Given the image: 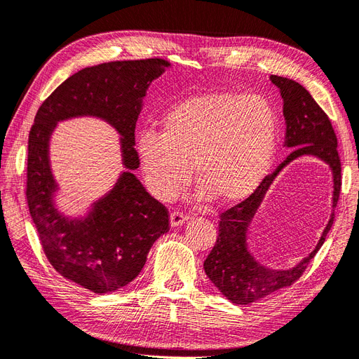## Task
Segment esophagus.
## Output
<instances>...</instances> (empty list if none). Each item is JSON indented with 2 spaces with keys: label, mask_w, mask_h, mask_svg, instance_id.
<instances>
[{
  "label": "esophagus",
  "mask_w": 359,
  "mask_h": 359,
  "mask_svg": "<svg viewBox=\"0 0 359 359\" xmlns=\"http://www.w3.org/2000/svg\"><path fill=\"white\" fill-rule=\"evenodd\" d=\"M185 221H187V217L182 212H177L174 210L170 213V225L172 226H180L181 224H184Z\"/></svg>",
  "instance_id": "esophagus-1"
}]
</instances>
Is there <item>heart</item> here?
I'll list each match as a JSON object with an SVG mask.
<instances>
[{
	"mask_svg": "<svg viewBox=\"0 0 359 359\" xmlns=\"http://www.w3.org/2000/svg\"><path fill=\"white\" fill-rule=\"evenodd\" d=\"M162 131L138 137L137 151L149 191L170 200L191 175L200 196L236 203L250 196L274 161L278 114L266 98L234 93L184 100L162 118Z\"/></svg>",
	"mask_w": 359,
	"mask_h": 359,
	"instance_id": "heart-1",
	"label": "heart"
}]
</instances>
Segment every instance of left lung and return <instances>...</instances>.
<instances>
[{
	"label": "left lung",
	"instance_id": "left-lung-1",
	"mask_svg": "<svg viewBox=\"0 0 359 359\" xmlns=\"http://www.w3.org/2000/svg\"><path fill=\"white\" fill-rule=\"evenodd\" d=\"M271 81L280 88L283 97V113L285 118L284 144L294 147L293 151L272 174L266 175L257 189L238 205L219 215L218 237L213 249L203 264L206 276L218 290L237 305H249L274 294L297 281L317 255L327 233L333 225L332 213L317 248L302 262L292 269H268L257 264L248 250L246 233L256 209L259 208L269 184L283 166L304 154L317 156L333 170L334 191L333 208H336L341 187V163L337 151V137L325 111L313 97L293 79L271 75Z\"/></svg>",
	"mask_w": 359,
	"mask_h": 359
}]
</instances>
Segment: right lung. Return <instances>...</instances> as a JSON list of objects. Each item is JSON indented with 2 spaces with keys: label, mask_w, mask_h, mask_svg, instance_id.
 Instances as JSON below:
<instances>
[{
  "label": "right lung",
  "mask_w": 359,
  "mask_h": 359,
  "mask_svg": "<svg viewBox=\"0 0 359 359\" xmlns=\"http://www.w3.org/2000/svg\"><path fill=\"white\" fill-rule=\"evenodd\" d=\"M168 67L169 62L157 57L85 67L44 100L29 131L26 202L42 250L59 274L94 293L118 290L140 274L153 243L168 233L169 212L128 171L87 219L62 217L50 202L55 183L48 165V138L55 121L94 114L120 131L124 164L137 169L134 144L141 98Z\"/></svg>",
  "instance_id": "1"
}]
</instances>
